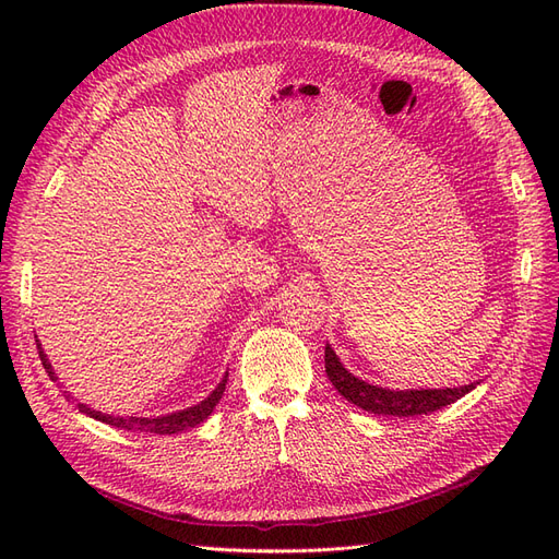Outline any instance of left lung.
Instances as JSON below:
<instances>
[{"instance_id":"left-lung-1","label":"left lung","mask_w":559,"mask_h":559,"mask_svg":"<svg viewBox=\"0 0 559 559\" xmlns=\"http://www.w3.org/2000/svg\"><path fill=\"white\" fill-rule=\"evenodd\" d=\"M326 361V376L331 384L345 396L349 403L359 405L361 411H368L373 415H392V417H415L427 415L433 411H441L443 405L454 403L468 394L471 389H476V382L464 386H445V389H386L370 384L366 380H359L352 376L349 370L337 359V354L326 343L324 349Z\"/></svg>"}]
</instances>
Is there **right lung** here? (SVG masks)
<instances>
[{"label":"right lung","instance_id":"add662e5","mask_svg":"<svg viewBox=\"0 0 559 559\" xmlns=\"http://www.w3.org/2000/svg\"><path fill=\"white\" fill-rule=\"evenodd\" d=\"M37 349H39V357H41V364L46 368V373L50 380L58 382V373L53 370V366H50L48 357L41 349V343L37 341ZM226 382H228V373L222 378V382L216 384L214 392L205 399L200 401L198 405H191V408H183V411H177V413H170V415H160V417H121V415H107L103 411H95V408H88L86 403H76V408L88 415L97 421H105V425H111L116 429H126V431H138V433H179V431H186L191 427H198L200 421H205L214 408L216 403L222 401L224 396V389H226ZM67 399H72L70 392H64Z\"/></svg>","mask_w":559,"mask_h":559}]
</instances>
